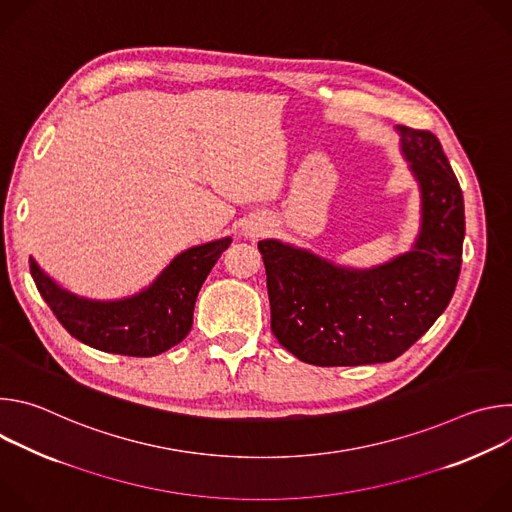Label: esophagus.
<instances>
[{
  "mask_svg": "<svg viewBox=\"0 0 512 512\" xmlns=\"http://www.w3.org/2000/svg\"><path fill=\"white\" fill-rule=\"evenodd\" d=\"M265 231H267V223L263 221V218H255V221H251L249 225H245V235L251 237V239L261 237Z\"/></svg>",
  "mask_w": 512,
  "mask_h": 512,
  "instance_id": "1",
  "label": "esophagus"
}]
</instances>
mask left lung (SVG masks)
Listing matches in <instances>:
<instances>
[{
  "label": "left lung",
  "mask_w": 512,
  "mask_h": 512,
  "mask_svg": "<svg viewBox=\"0 0 512 512\" xmlns=\"http://www.w3.org/2000/svg\"><path fill=\"white\" fill-rule=\"evenodd\" d=\"M395 129L421 200L419 233L409 251L356 269L279 239L259 241L271 332L302 362H391L431 328L454 296L466 229L458 178L431 131Z\"/></svg>",
  "instance_id": "left-lung-1"
}]
</instances>
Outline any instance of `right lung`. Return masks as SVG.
<instances>
[{"mask_svg": "<svg viewBox=\"0 0 512 512\" xmlns=\"http://www.w3.org/2000/svg\"><path fill=\"white\" fill-rule=\"evenodd\" d=\"M231 243V237H223L182 251L148 287L119 300L72 294L34 257H30V273L40 296L70 336L111 354L158 356L188 336L198 291Z\"/></svg>", "mask_w": 512, "mask_h": 512, "instance_id": "obj_1", "label": "right lung"}]
</instances>
